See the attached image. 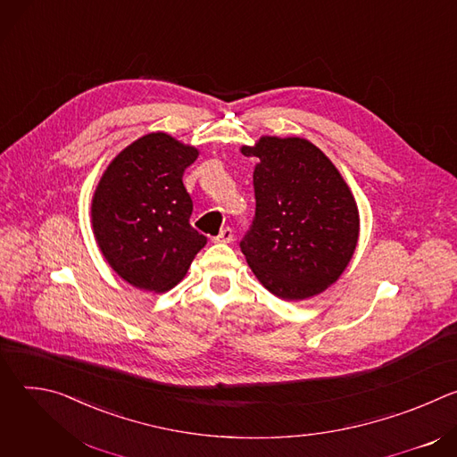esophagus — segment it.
I'll list each match as a JSON object with an SVG mask.
<instances>
[{
  "mask_svg": "<svg viewBox=\"0 0 457 457\" xmlns=\"http://www.w3.org/2000/svg\"><path fill=\"white\" fill-rule=\"evenodd\" d=\"M233 240V229L231 228H224L215 238L213 242H220V244H229Z\"/></svg>",
  "mask_w": 457,
  "mask_h": 457,
  "instance_id": "obj_1",
  "label": "esophagus"
}]
</instances>
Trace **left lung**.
<instances>
[{
	"label": "left lung",
	"mask_w": 457,
	"mask_h": 457,
	"mask_svg": "<svg viewBox=\"0 0 457 457\" xmlns=\"http://www.w3.org/2000/svg\"><path fill=\"white\" fill-rule=\"evenodd\" d=\"M258 157L256 212L240 242L247 266L271 295L296 302L331 287L358 245L360 213L338 168L302 137L262 136L242 146Z\"/></svg>",
	"instance_id": "1"
}]
</instances>
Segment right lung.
<instances>
[{
    "label": "right lung",
    "instance_id": "add662e5",
    "mask_svg": "<svg viewBox=\"0 0 457 457\" xmlns=\"http://www.w3.org/2000/svg\"><path fill=\"white\" fill-rule=\"evenodd\" d=\"M199 150L152 132L120 150L92 197V229L110 268L150 293L175 287L206 237L189 226L193 203L182 184Z\"/></svg>",
    "mask_w": 457,
    "mask_h": 457
}]
</instances>
